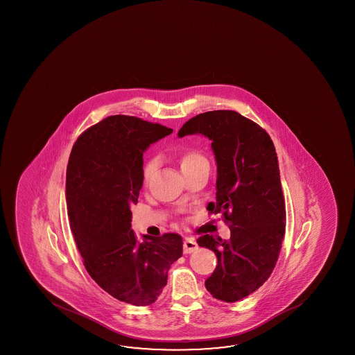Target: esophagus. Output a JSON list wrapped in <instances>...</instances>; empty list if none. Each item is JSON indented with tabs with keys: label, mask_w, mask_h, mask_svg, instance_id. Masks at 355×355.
Instances as JSON below:
<instances>
[{
	"label": "esophagus",
	"mask_w": 355,
	"mask_h": 355,
	"mask_svg": "<svg viewBox=\"0 0 355 355\" xmlns=\"http://www.w3.org/2000/svg\"><path fill=\"white\" fill-rule=\"evenodd\" d=\"M198 249V244L193 239H186L183 243V252L184 254H191L193 251Z\"/></svg>",
	"instance_id": "obj_1"
}]
</instances>
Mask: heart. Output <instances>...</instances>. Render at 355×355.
<instances>
[{
  "mask_svg": "<svg viewBox=\"0 0 355 355\" xmlns=\"http://www.w3.org/2000/svg\"><path fill=\"white\" fill-rule=\"evenodd\" d=\"M202 163H208L207 158L204 157L203 155L197 150H188V151L183 152L180 157V166L182 171L184 172L187 169L193 168L196 166H199ZM157 166V161L156 159H150L145 163L144 169H142V180L145 183L148 182L151 178L152 173L155 172Z\"/></svg>",
  "mask_w": 355,
  "mask_h": 355,
  "instance_id": "obj_1",
  "label": "heart"
}]
</instances>
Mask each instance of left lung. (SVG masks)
I'll use <instances>...</instances> for the list:
<instances>
[{
	"mask_svg": "<svg viewBox=\"0 0 355 355\" xmlns=\"http://www.w3.org/2000/svg\"><path fill=\"white\" fill-rule=\"evenodd\" d=\"M193 134L211 140L218 180L216 202L208 210L223 215L232 234L227 241L208 234L198 238L218 257L205 287L216 300L236 302L265 284L279 259L286 207L277 155L268 132L236 111L192 117L178 136Z\"/></svg>",
	"mask_w": 355,
	"mask_h": 355,
	"instance_id": "8db88e82",
	"label": "left lung"
}]
</instances>
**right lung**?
<instances>
[{
    "label": "right lung",
    "mask_w": 355,
    "mask_h": 355,
    "mask_svg": "<svg viewBox=\"0 0 355 355\" xmlns=\"http://www.w3.org/2000/svg\"><path fill=\"white\" fill-rule=\"evenodd\" d=\"M172 131L140 117H106L78 137L67 167L70 227L83 263L103 290L134 306L157 301L183 250L178 234L145 235L139 243L131 229L144 152Z\"/></svg>",
    "instance_id": "right-lung-1"
}]
</instances>
